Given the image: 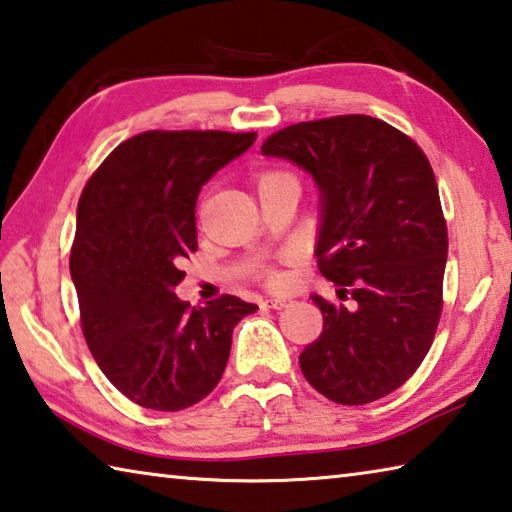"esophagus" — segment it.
Returning a JSON list of instances; mask_svg holds the SVG:
<instances>
[{"instance_id":"34e87169","label":"esophagus","mask_w":512,"mask_h":512,"mask_svg":"<svg viewBox=\"0 0 512 512\" xmlns=\"http://www.w3.org/2000/svg\"><path fill=\"white\" fill-rule=\"evenodd\" d=\"M262 307L264 309H282V307H287V300H282V298H266V300H262Z\"/></svg>"}]
</instances>
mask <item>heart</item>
<instances>
[{
  "instance_id": "heart-1",
  "label": "heart",
  "mask_w": 512,
  "mask_h": 512,
  "mask_svg": "<svg viewBox=\"0 0 512 512\" xmlns=\"http://www.w3.org/2000/svg\"><path fill=\"white\" fill-rule=\"evenodd\" d=\"M284 180H291V176H287V173L282 171H268L262 176V180H259V187H266V185H273V183H284ZM293 183V180H291ZM268 280H271L273 284H280L282 277L277 273H268Z\"/></svg>"
}]
</instances>
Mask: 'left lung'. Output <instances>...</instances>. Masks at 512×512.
I'll use <instances>...</instances> for the list:
<instances>
[{
  "mask_svg": "<svg viewBox=\"0 0 512 512\" xmlns=\"http://www.w3.org/2000/svg\"><path fill=\"white\" fill-rule=\"evenodd\" d=\"M262 153L314 178L318 268L352 298L311 296L323 332L300 352L302 375L336 404L375 402L418 370L443 309L447 225L427 155L366 115L293 124Z\"/></svg>",
  "mask_w": 512,
  "mask_h": 512,
  "instance_id": "obj_1",
  "label": "left lung"
}]
</instances>
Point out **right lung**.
Segmentation results:
<instances>
[{
	"mask_svg": "<svg viewBox=\"0 0 512 512\" xmlns=\"http://www.w3.org/2000/svg\"><path fill=\"white\" fill-rule=\"evenodd\" d=\"M255 133L149 131L121 142L85 185L69 271L103 375L128 400L183 411L214 391L232 329L257 305L221 296L189 307L180 262L196 250V198Z\"/></svg>",
	"mask_w": 512,
	"mask_h": 512,
	"instance_id": "1",
	"label": "right lung"
}]
</instances>
